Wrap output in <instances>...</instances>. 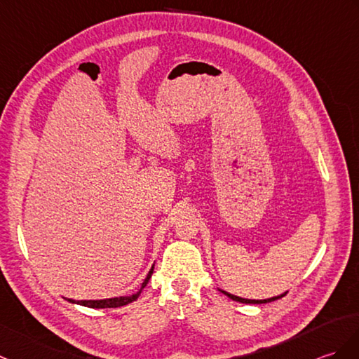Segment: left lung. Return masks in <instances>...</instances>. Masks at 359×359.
<instances>
[{"label":"left lung","instance_id":"1","mask_svg":"<svg viewBox=\"0 0 359 359\" xmlns=\"http://www.w3.org/2000/svg\"><path fill=\"white\" fill-rule=\"evenodd\" d=\"M220 292H222V294H224L226 297H229L231 299H234V302L245 303V304H262V303H271V302H275V299H278V298H281V297H285V295H286V292H285V294H281V295H278V297H272V298H268V299H248V298H241V297H237V295L228 294L226 290H222V289H220Z\"/></svg>","mask_w":359,"mask_h":359}]
</instances>
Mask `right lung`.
Wrapping results in <instances>:
<instances>
[{"mask_svg": "<svg viewBox=\"0 0 359 359\" xmlns=\"http://www.w3.org/2000/svg\"><path fill=\"white\" fill-rule=\"evenodd\" d=\"M153 271H154V266H151V269H149L147 278L144 280V283H142V286H140L137 292L133 294V295H128V297H114V298H105V299H72V298H65V299L69 303L81 304V306H86V307H93V309H107V307H121V306H125V304H130L133 302H136V299L139 298L140 292L148 285L149 278H151Z\"/></svg>", "mask_w": 359, "mask_h": 359, "instance_id": "add662e5", "label": "right lung"}]
</instances>
